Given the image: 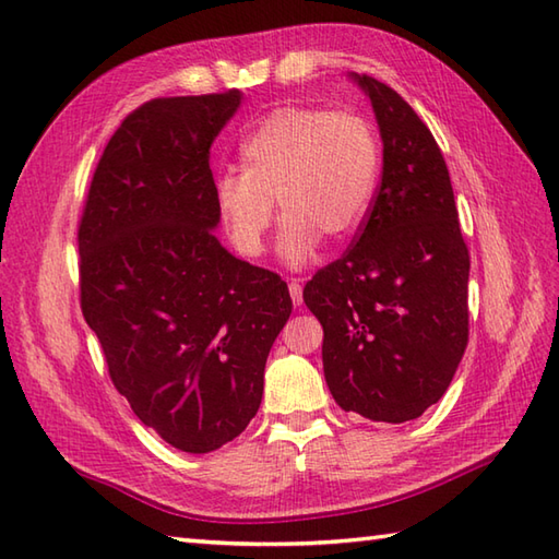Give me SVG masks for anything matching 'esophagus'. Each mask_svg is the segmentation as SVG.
<instances>
[{"instance_id": "esophagus-1", "label": "esophagus", "mask_w": 559, "mask_h": 559, "mask_svg": "<svg viewBox=\"0 0 559 559\" xmlns=\"http://www.w3.org/2000/svg\"><path fill=\"white\" fill-rule=\"evenodd\" d=\"M288 290H290L293 305H295V307H300V305H302V286H300V281H298V278H293V281L288 283Z\"/></svg>"}]
</instances>
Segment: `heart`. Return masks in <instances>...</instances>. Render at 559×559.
<instances>
[{
    "label": "heart",
    "instance_id": "heart-1",
    "mask_svg": "<svg viewBox=\"0 0 559 559\" xmlns=\"http://www.w3.org/2000/svg\"><path fill=\"white\" fill-rule=\"evenodd\" d=\"M374 127L355 112L278 108L240 146L242 173L225 170L213 185L218 216L235 249L259 257L276 218L278 252L288 266L310 261L322 237L343 240L365 218L379 177Z\"/></svg>",
    "mask_w": 559,
    "mask_h": 559
}]
</instances>
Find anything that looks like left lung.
<instances>
[{
  "mask_svg": "<svg viewBox=\"0 0 559 559\" xmlns=\"http://www.w3.org/2000/svg\"><path fill=\"white\" fill-rule=\"evenodd\" d=\"M372 103L382 182L358 240L302 290L324 326V377L343 411L415 420L444 396L468 343V249L430 129L394 88L348 74Z\"/></svg>",
  "mask_w": 559,
  "mask_h": 559,
  "instance_id": "8db88e82",
  "label": "left lung"
}]
</instances>
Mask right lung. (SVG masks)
<instances>
[{
	"instance_id": "add662e5",
	"label": "right lung",
	"mask_w": 559,
	"mask_h": 559,
	"mask_svg": "<svg viewBox=\"0 0 559 559\" xmlns=\"http://www.w3.org/2000/svg\"><path fill=\"white\" fill-rule=\"evenodd\" d=\"M240 105V91L141 105L105 146L79 225L81 310L112 384L187 454L254 418L293 312L286 283L213 233L211 144Z\"/></svg>"
}]
</instances>
